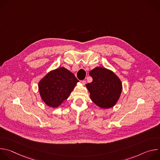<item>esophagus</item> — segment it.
I'll use <instances>...</instances> for the list:
<instances>
[{
    "label": "esophagus",
    "instance_id": "34e87169",
    "mask_svg": "<svg viewBox=\"0 0 160 160\" xmlns=\"http://www.w3.org/2000/svg\"><path fill=\"white\" fill-rule=\"evenodd\" d=\"M81 83L84 85L86 84V81H85V80H82V81H81Z\"/></svg>",
    "mask_w": 160,
    "mask_h": 160
}]
</instances>
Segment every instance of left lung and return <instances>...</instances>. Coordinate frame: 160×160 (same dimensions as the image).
<instances>
[{"mask_svg":"<svg viewBox=\"0 0 160 160\" xmlns=\"http://www.w3.org/2000/svg\"><path fill=\"white\" fill-rule=\"evenodd\" d=\"M92 82L86 84L90 97L96 105L104 109L113 107L118 101L122 83L112 71L105 68L96 67L89 73Z\"/></svg>","mask_w":160,"mask_h":160,"instance_id":"obj_1","label":"left lung"}]
</instances>
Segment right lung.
<instances>
[{"label":"right lung","instance_id":"1","mask_svg":"<svg viewBox=\"0 0 160 160\" xmlns=\"http://www.w3.org/2000/svg\"><path fill=\"white\" fill-rule=\"evenodd\" d=\"M78 82L75 75L66 68H58L38 82L40 97L48 106L56 108L69 97Z\"/></svg>","mask_w":160,"mask_h":160}]
</instances>
